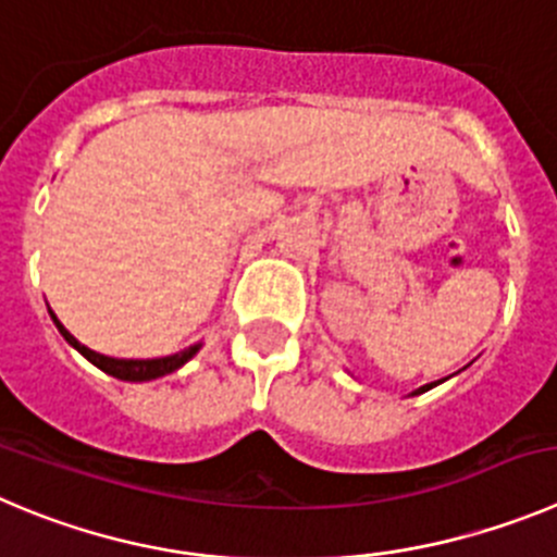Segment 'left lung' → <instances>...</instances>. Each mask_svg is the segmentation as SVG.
I'll return each instance as SVG.
<instances>
[{
	"mask_svg": "<svg viewBox=\"0 0 557 557\" xmlns=\"http://www.w3.org/2000/svg\"><path fill=\"white\" fill-rule=\"evenodd\" d=\"M434 384H436V382H431V384H423V387H418V389H414V396H418V393H425V389H431V387H434Z\"/></svg>",
	"mask_w": 557,
	"mask_h": 557,
	"instance_id": "1",
	"label": "left lung"
}]
</instances>
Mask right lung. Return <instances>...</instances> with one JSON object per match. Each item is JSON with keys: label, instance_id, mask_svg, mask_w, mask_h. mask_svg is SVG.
<instances>
[{"label": "right lung", "instance_id": "right-lung-1", "mask_svg": "<svg viewBox=\"0 0 557 557\" xmlns=\"http://www.w3.org/2000/svg\"><path fill=\"white\" fill-rule=\"evenodd\" d=\"M51 319H54V324H57V330H60V335L65 337V341L71 343V346H74V349L79 351V355H85L87 360L92 362V366L101 368V371L109 373V376L126 379V382H148V379H159V376H164V373L178 371V368L184 366V362H189L191 357L197 355V349H200V346H189V349L178 351V355L159 357V360H114V357L98 355V351H92V349H87V346H82V343L76 341V337L71 335V332H67L65 326L60 324V321H57L54 313H51Z\"/></svg>", "mask_w": 557, "mask_h": 557}]
</instances>
